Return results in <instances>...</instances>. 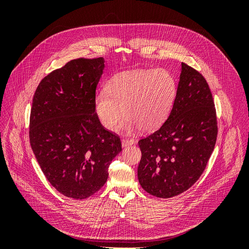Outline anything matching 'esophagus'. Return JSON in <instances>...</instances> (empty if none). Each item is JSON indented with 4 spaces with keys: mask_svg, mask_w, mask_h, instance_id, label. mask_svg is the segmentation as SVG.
<instances>
[{
    "mask_svg": "<svg viewBox=\"0 0 249 249\" xmlns=\"http://www.w3.org/2000/svg\"><path fill=\"white\" fill-rule=\"evenodd\" d=\"M135 143V140L134 139H123L122 140V144H123V147H126V146H129V145H132V144H134Z\"/></svg>",
    "mask_w": 249,
    "mask_h": 249,
    "instance_id": "obj_1",
    "label": "esophagus"
}]
</instances>
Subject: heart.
<instances>
[{"instance_id": "b5f03b06", "label": "heart", "mask_w": 249, "mask_h": 249, "mask_svg": "<svg viewBox=\"0 0 249 249\" xmlns=\"http://www.w3.org/2000/svg\"><path fill=\"white\" fill-rule=\"evenodd\" d=\"M177 94V80L166 70L125 71L95 94L94 111L106 130L114 131L124 114L125 129L152 131L167 119Z\"/></svg>"}]
</instances>
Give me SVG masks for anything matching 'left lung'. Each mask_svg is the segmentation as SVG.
I'll list each match as a JSON object with an SVG mask.
<instances>
[{
  "label": "left lung",
  "mask_w": 249,
  "mask_h": 249,
  "mask_svg": "<svg viewBox=\"0 0 249 249\" xmlns=\"http://www.w3.org/2000/svg\"><path fill=\"white\" fill-rule=\"evenodd\" d=\"M217 133L215 104L206 79L182 63L177 99L168 118L138 142L141 187L161 198L189 189L207 166Z\"/></svg>",
  "instance_id": "obj_1"
}]
</instances>
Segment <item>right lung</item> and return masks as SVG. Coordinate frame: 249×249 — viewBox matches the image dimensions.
<instances>
[{
	"mask_svg": "<svg viewBox=\"0 0 249 249\" xmlns=\"http://www.w3.org/2000/svg\"><path fill=\"white\" fill-rule=\"evenodd\" d=\"M104 59L78 58L50 72L37 86L30 114V144L51 185L64 196L84 199L107 182L122 141L94 111Z\"/></svg>",
	"mask_w": 249,
	"mask_h": 249,
	"instance_id": "obj_1",
	"label": "right lung"
}]
</instances>
